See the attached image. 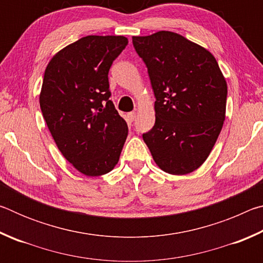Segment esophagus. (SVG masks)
<instances>
[{
	"label": "esophagus",
	"instance_id": "34e87169",
	"mask_svg": "<svg viewBox=\"0 0 263 263\" xmlns=\"http://www.w3.org/2000/svg\"><path fill=\"white\" fill-rule=\"evenodd\" d=\"M135 118H136V112H128L127 114V119L130 122H133L135 121Z\"/></svg>",
	"mask_w": 263,
	"mask_h": 263
}]
</instances>
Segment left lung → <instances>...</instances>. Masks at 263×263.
Listing matches in <instances>:
<instances>
[{
  "mask_svg": "<svg viewBox=\"0 0 263 263\" xmlns=\"http://www.w3.org/2000/svg\"><path fill=\"white\" fill-rule=\"evenodd\" d=\"M155 96V124L142 139L163 172L184 175L205 161L225 121L228 84L210 52L181 34L132 37Z\"/></svg>",
  "mask_w": 263,
  "mask_h": 263,
  "instance_id": "obj_1",
  "label": "left lung"
}]
</instances>
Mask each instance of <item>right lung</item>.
I'll return each instance as SVG.
<instances>
[{
	"label": "right lung",
	"instance_id": "right-lung-1",
	"mask_svg": "<svg viewBox=\"0 0 263 263\" xmlns=\"http://www.w3.org/2000/svg\"><path fill=\"white\" fill-rule=\"evenodd\" d=\"M127 43L123 35H87L58 52L44 74L43 117L62 155L87 176L112 171L126 140L108 74Z\"/></svg>",
	"mask_w": 263,
	"mask_h": 263
}]
</instances>
